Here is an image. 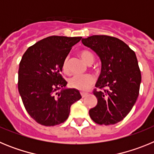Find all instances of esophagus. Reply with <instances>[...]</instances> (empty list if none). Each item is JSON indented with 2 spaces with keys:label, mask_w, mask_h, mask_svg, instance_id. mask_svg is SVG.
<instances>
[{
  "label": "esophagus",
  "mask_w": 154,
  "mask_h": 154,
  "mask_svg": "<svg viewBox=\"0 0 154 154\" xmlns=\"http://www.w3.org/2000/svg\"><path fill=\"white\" fill-rule=\"evenodd\" d=\"M87 95H88V94H87L86 92H81V96L82 98H85Z\"/></svg>",
  "instance_id": "34e87169"
}]
</instances>
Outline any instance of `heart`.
Wrapping results in <instances>:
<instances>
[{
  "label": "heart",
  "instance_id": "obj_1",
  "mask_svg": "<svg viewBox=\"0 0 154 154\" xmlns=\"http://www.w3.org/2000/svg\"><path fill=\"white\" fill-rule=\"evenodd\" d=\"M81 58L88 65H92L95 61V57L92 53L88 50H82L79 52ZM69 58L66 57L62 63V71L65 73L69 72ZM94 83V79L91 75H74L71 77L69 80V84L72 88L78 89L79 91H86L89 87Z\"/></svg>",
  "mask_w": 154,
  "mask_h": 154
}]
</instances>
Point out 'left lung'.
Returning <instances> with one entry per match:
<instances>
[{"label": "left lung", "instance_id": "8db88e82", "mask_svg": "<svg viewBox=\"0 0 154 154\" xmlns=\"http://www.w3.org/2000/svg\"><path fill=\"white\" fill-rule=\"evenodd\" d=\"M82 42L99 57L101 73L95 90L97 105L89 110L91 119L100 125H112L126 117L136 103L141 73L135 52L120 39L92 35Z\"/></svg>", "mask_w": 154, "mask_h": 154}]
</instances>
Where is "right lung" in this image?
I'll use <instances>...</instances> for the list:
<instances>
[{
  "label": "right lung",
  "instance_id": "right-lung-1",
  "mask_svg": "<svg viewBox=\"0 0 154 154\" xmlns=\"http://www.w3.org/2000/svg\"><path fill=\"white\" fill-rule=\"evenodd\" d=\"M82 37L50 36L29 47L18 70V91L28 113L37 123L51 126L68 119L71 106L82 98L67 89L62 78L63 61ZM62 88L60 92L55 93Z\"/></svg>",
  "mask_w": 154,
  "mask_h": 154
}]
</instances>
